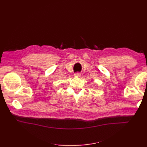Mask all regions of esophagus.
Wrapping results in <instances>:
<instances>
[{"label":"esophagus","instance_id":"1","mask_svg":"<svg viewBox=\"0 0 147 147\" xmlns=\"http://www.w3.org/2000/svg\"><path fill=\"white\" fill-rule=\"evenodd\" d=\"M81 76V74L80 73H76L74 74V76H76V77H78V78H79V77H80Z\"/></svg>","mask_w":147,"mask_h":147}]
</instances>
